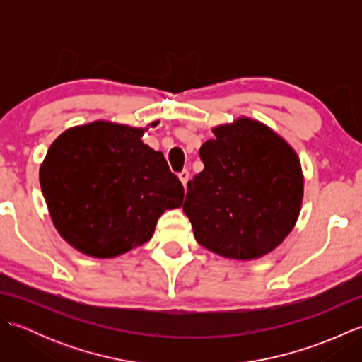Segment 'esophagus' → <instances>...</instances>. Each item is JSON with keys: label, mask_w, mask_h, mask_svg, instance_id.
<instances>
[{"label": "esophagus", "mask_w": 362, "mask_h": 362, "mask_svg": "<svg viewBox=\"0 0 362 362\" xmlns=\"http://www.w3.org/2000/svg\"><path fill=\"white\" fill-rule=\"evenodd\" d=\"M179 179L183 183V187H187V183L189 180V171H188V169H183L182 173H179Z\"/></svg>", "instance_id": "obj_1"}]
</instances>
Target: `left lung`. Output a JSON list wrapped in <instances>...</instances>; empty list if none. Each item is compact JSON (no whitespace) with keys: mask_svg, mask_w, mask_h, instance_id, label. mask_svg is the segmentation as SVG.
Instances as JSON below:
<instances>
[{"mask_svg":"<svg viewBox=\"0 0 362 362\" xmlns=\"http://www.w3.org/2000/svg\"><path fill=\"white\" fill-rule=\"evenodd\" d=\"M199 149L204 171L183 202L196 241L218 255L253 259L296 226L303 174L296 151L263 122L240 118L213 129Z\"/></svg>","mask_w":362,"mask_h":362,"instance_id":"obj_1","label":"left lung"}]
</instances>
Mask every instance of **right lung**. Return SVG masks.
<instances>
[{
	"instance_id": "obj_1",
	"label": "right lung",
	"mask_w": 362,
	"mask_h": 362,
	"mask_svg": "<svg viewBox=\"0 0 362 362\" xmlns=\"http://www.w3.org/2000/svg\"><path fill=\"white\" fill-rule=\"evenodd\" d=\"M143 132L107 121L71 127L40 166L54 227L88 257L113 258L144 244L163 211L182 205L179 177L141 141Z\"/></svg>"
}]
</instances>
